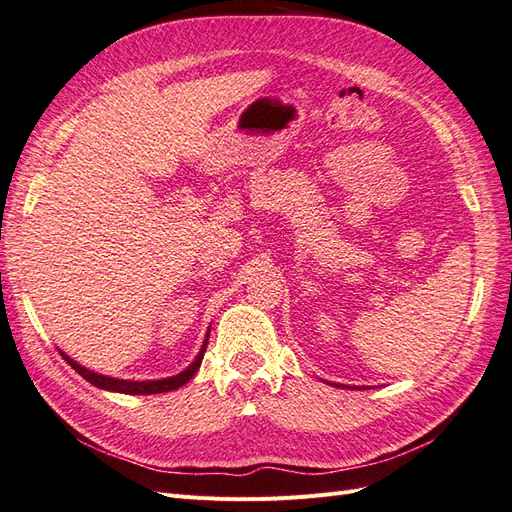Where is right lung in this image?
<instances>
[{
	"label": "right lung",
	"instance_id": "obj_1",
	"mask_svg": "<svg viewBox=\"0 0 512 512\" xmlns=\"http://www.w3.org/2000/svg\"><path fill=\"white\" fill-rule=\"evenodd\" d=\"M207 342H209V335L205 339L203 348H200L196 361L181 371L179 376H173V378H164V380H147V382H134V380H117V378H108V376H100L96 374V371H89L85 367H81L79 363H74L70 356H66L64 352H61V356L68 361V365H72V369L79 371V376H83L87 382H91L94 386H98V389H104V391H115V393H126V395H156V393H168V391H175L179 389V386H183L185 382H190L194 378V374L198 371L200 363H203V356H205V350H207Z\"/></svg>",
	"mask_w": 512,
	"mask_h": 512
}]
</instances>
